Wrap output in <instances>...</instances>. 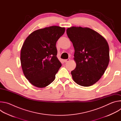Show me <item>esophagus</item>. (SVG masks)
<instances>
[{
    "label": "esophagus",
    "mask_w": 121,
    "mask_h": 121,
    "mask_svg": "<svg viewBox=\"0 0 121 121\" xmlns=\"http://www.w3.org/2000/svg\"><path fill=\"white\" fill-rule=\"evenodd\" d=\"M69 61H70V59H65V60H64V62H65V63L67 62H69Z\"/></svg>",
    "instance_id": "obj_1"
}]
</instances>
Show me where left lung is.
<instances>
[{
	"instance_id": "1",
	"label": "left lung",
	"mask_w": 121,
	"mask_h": 121,
	"mask_svg": "<svg viewBox=\"0 0 121 121\" xmlns=\"http://www.w3.org/2000/svg\"><path fill=\"white\" fill-rule=\"evenodd\" d=\"M66 33L75 49L76 67L71 72L74 81L84 87L94 84L104 74L109 65L107 41L89 28H68Z\"/></svg>"
}]
</instances>
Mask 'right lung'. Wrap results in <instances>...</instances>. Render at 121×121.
Here are the masks:
<instances>
[{"label":"right lung","mask_w":121,"mask_h":121,"mask_svg":"<svg viewBox=\"0 0 121 121\" xmlns=\"http://www.w3.org/2000/svg\"><path fill=\"white\" fill-rule=\"evenodd\" d=\"M65 28L52 26L36 30L25 40L21 52L23 74L36 87L44 88L56 78L62 64L56 56V43Z\"/></svg>","instance_id":"1"}]
</instances>
